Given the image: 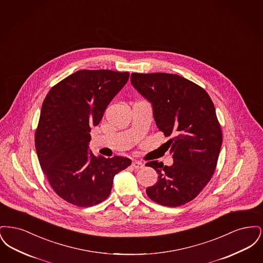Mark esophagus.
<instances>
[{"label": "esophagus", "mask_w": 263, "mask_h": 263, "mask_svg": "<svg viewBox=\"0 0 263 263\" xmlns=\"http://www.w3.org/2000/svg\"><path fill=\"white\" fill-rule=\"evenodd\" d=\"M132 166H133L134 168H142V167H144V163H142V162H140V161H134V162L132 163Z\"/></svg>", "instance_id": "esophagus-1"}]
</instances>
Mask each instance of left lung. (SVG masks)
<instances>
[{"label":"left lung","instance_id":"left-lung-1","mask_svg":"<svg viewBox=\"0 0 263 263\" xmlns=\"http://www.w3.org/2000/svg\"><path fill=\"white\" fill-rule=\"evenodd\" d=\"M131 84L152 105L157 127L165 137L174 163L153 161L158 173L147 188L152 200L177 207L194 199L211 179L222 146V131L215 106L205 89L180 76L131 74Z\"/></svg>","mask_w":263,"mask_h":263}]
</instances>
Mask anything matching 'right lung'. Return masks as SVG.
Masks as SVG:
<instances>
[{"instance_id":"1","label":"right lung","mask_w":263,"mask_h":263,"mask_svg":"<svg viewBox=\"0 0 263 263\" xmlns=\"http://www.w3.org/2000/svg\"><path fill=\"white\" fill-rule=\"evenodd\" d=\"M128 72L81 70L51 88L35 132L40 166L64 200L89 207L110 194L113 178L131 164L124 157L105 159L88 150L90 129L123 88Z\"/></svg>"}]
</instances>
